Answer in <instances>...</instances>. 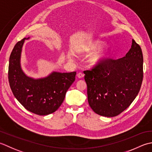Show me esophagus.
I'll list each match as a JSON object with an SVG mask.
<instances>
[{
    "label": "esophagus",
    "instance_id": "34e87169",
    "mask_svg": "<svg viewBox=\"0 0 152 152\" xmlns=\"http://www.w3.org/2000/svg\"><path fill=\"white\" fill-rule=\"evenodd\" d=\"M83 77H84V74H83V73H79L78 74H77V77L79 79L83 78Z\"/></svg>",
    "mask_w": 152,
    "mask_h": 152
}]
</instances>
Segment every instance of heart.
Instances as JSON below:
<instances>
[{
    "label": "heart",
    "mask_w": 152,
    "mask_h": 152,
    "mask_svg": "<svg viewBox=\"0 0 152 152\" xmlns=\"http://www.w3.org/2000/svg\"><path fill=\"white\" fill-rule=\"evenodd\" d=\"M105 45H106V42L100 41V40H97V41H94L86 46L85 48V52L88 54L94 53L96 51L103 48ZM108 56H109V52L107 49H101V50L95 53L91 56L89 59V62L92 66H96V65L100 64L106 60Z\"/></svg>",
    "instance_id": "obj_1"
}]
</instances>
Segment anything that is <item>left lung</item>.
I'll use <instances>...</instances> for the list:
<instances>
[{
  "instance_id": "1",
  "label": "left lung",
  "mask_w": 152,
  "mask_h": 152,
  "mask_svg": "<svg viewBox=\"0 0 152 152\" xmlns=\"http://www.w3.org/2000/svg\"><path fill=\"white\" fill-rule=\"evenodd\" d=\"M89 106L98 115L111 117L125 110L137 97L143 79V55L132 39L131 48L117 60H106L85 71Z\"/></svg>"
}]
</instances>
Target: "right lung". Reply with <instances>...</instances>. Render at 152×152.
Here are the masks:
<instances>
[{
	"label": "right lung",
	"mask_w": 152,
	"mask_h": 152,
	"mask_svg": "<svg viewBox=\"0 0 152 152\" xmlns=\"http://www.w3.org/2000/svg\"><path fill=\"white\" fill-rule=\"evenodd\" d=\"M24 38L12 50L8 66V80L15 98L26 110L39 115L54 113L62 104L66 94L75 80L76 72H52L43 78L27 75L21 66Z\"/></svg>",
	"instance_id": "add662e5"
}]
</instances>
